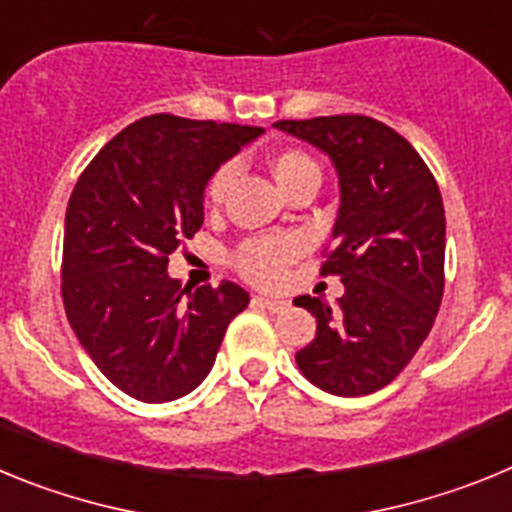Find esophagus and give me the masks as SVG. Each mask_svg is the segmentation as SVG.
I'll use <instances>...</instances> for the list:
<instances>
[{
	"label": "esophagus",
	"mask_w": 512,
	"mask_h": 512,
	"mask_svg": "<svg viewBox=\"0 0 512 512\" xmlns=\"http://www.w3.org/2000/svg\"><path fill=\"white\" fill-rule=\"evenodd\" d=\"M261 307H266L269 312H282L287 310V300H279V297H256Z\"/></svg>",
	"instance_id": "34e87169"
}]
</instances>
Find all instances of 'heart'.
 <instances>
[{
    "mask_svg": "<svg viewBox=\"0 0 512 512\" xmlns=\"http://www.w3.org/2000/svg\"><path fill=\"white\" fill-rule=\"evenodd\" d=\"M269 166L271 174H274V179H277L284 192L295 189L302 182H310V179H318L320 182L318 164L305 151H297V148H282V151H277L271 156ZM230 179H233V166L230 164H223L210 176V182H207L205 189L207 205H220L223 202L225 192L230 187ZM295 253V238H253V241H246L238 248V253H235V266L251 282L274 284L282 279L284 266L289 264V259Z\"/></svg>",
    "mask_w": 512,
    "mask_h": 512,
    "instance_id": "1",
    "label": "heart"
}]
</instances>
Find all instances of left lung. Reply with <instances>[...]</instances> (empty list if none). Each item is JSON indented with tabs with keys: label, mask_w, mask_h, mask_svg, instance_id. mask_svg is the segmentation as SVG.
<instances>
[{
	"label": "left lung",
	"mask_w": 512,
	"mask_h": 512,
	"mask_svg": "<svg viewBox=\"0 0 512 512\" xmlns=\"http://www.w3.org/2000/svg\"><path fill=\"white\" fill-rule=\"evenodd\" d=\"M333 161L341 207L320 274H338L336 307L310 295L315 338L295 361L315 387L338 397L382 390L428 338L443 297L446 215L431 169L408 140L364 115L279 120Z\"/></svg>",
	"instance_id": "obj_1"
}]
</instances>
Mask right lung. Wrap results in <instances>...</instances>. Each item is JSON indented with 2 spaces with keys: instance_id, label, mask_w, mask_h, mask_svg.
Instances as JSON below:
<instances>
[{
  "instance_id": "1",
  "label": "right lung",
  "mask_w": 512,
  "mask_h": 512,
  "mask_svg": "<svg viewBox=\"0 0 512 512\" xmlns=\"http://www.w3.org/2000/svg\"><path fill=\"white\" fill-rule=\"evenodd\" d=\"M264 133L251 125L151 115L133 122L79 176L63 235L66 318L99 372L143 402L200 387L230 320L248 307L233 282L182 287L169 256L205 220V187Z\"/></svg>"
}]
</instances>
